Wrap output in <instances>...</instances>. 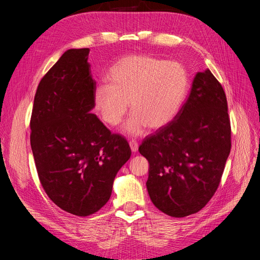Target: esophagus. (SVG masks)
Wrapping results in <instances>:
<instances>
[{"label":"esophagus","mask_w":260,"mask_h":260,"mask_svg":"<svg viewBox=\"0 0 260 260\" xmlns=\"http://www.w3.org/2000/svg\"><path fill=\"white\" fill-rule=\"evenodd\" d=\"M129 146H131L132 152H133V153H136V152L138 151V146H139V144L137 143V141L131 140V141H129Z\"/></svg>","instance_id":"1"}]
</instances>
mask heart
Here are the masks:
<instances>
[{
    "mask_svg": "<svg viewBox=\"0 0 260 260\" xmlns=\"http://www.w3.org/2000/svg\"><path fill=\"white\" fill-rule=\"evenodd\" d=\"M108 85L95 86V111L109 126H117L128 111L134 113L125 131L138 135L145 127L159 129L178 115L187 90V76L176 61L149 54H129L118 60L106 75Z\"/></svg>",
    "mask_w": 260,
    "mask_h": 260,
    "instance_id": "b5f03b06",
    "label": "heart"
}]
</instances>
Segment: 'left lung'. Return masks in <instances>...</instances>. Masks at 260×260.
Wrapping results in <instances>:
<instances>
[{"label":"left lung","mask_w":260,"mask_h":260,"mask_svg":"<svg viewBox=\"0 0 260 260\" xmlns=\"http://www.w3.org/2000/svg\"><path fill=\"white\" fill-rule=\"evenodd\" d=\"M230 151L223 87L210 70L197 73L178 115L139 146L149 163L146 186L154 206L177 218L199 212L217 190Z\"/></svg>","instance_id":"obj_1"}]
</instances>
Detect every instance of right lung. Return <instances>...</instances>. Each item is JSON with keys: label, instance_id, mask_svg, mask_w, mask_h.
<instances>
[{"label": "right lung", "instance_id": "right-lung-1", "mask_svg": "<svg viewBox=\"0 0 260 260\" xmlns=\"http://www.w3.org/2000/svg\"><path fill=\"white\" fill-rule=\"evenodd\" d=\"M89 48L68 49L41 79L30 118V145L41 184L63 211L85 217L112 195L128 142L98 117Z\"/></svg>", "mask_w": 260, "mask_h": 260}]
</instances>
